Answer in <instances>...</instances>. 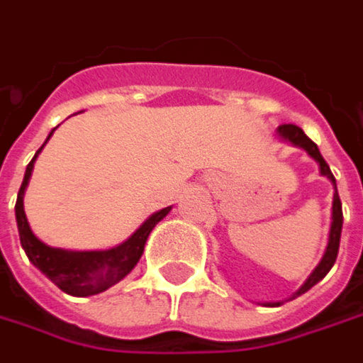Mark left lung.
Instances as JSON below:
<instances>
[{
	"label": "left lung",
	"instance_id": "left-lung-1",
	"mask_svg": "<svg viewBox=\"0 0 363 363\" xmlns=\"http://www.w3.org/2000/svg\"><path fill=\"white\" fill-rule=\"evenodd\" d=\"M278 135L282 138V140H289L291 144L294 146H298V148H303V150H307L308 156H313L317 162H319V168H321V174H325L329 181L333 182V186H335V195H333V221H331V231H329V244H327V250H325V256L323 260L319 262V266L313 270V274L308 276L307 282L301 286V291L296 292V296L298 294H303V292H307L308 289H313L319 280H323L325 274L333 268V264L337 260V252H339V240H341V225H343V211H341V201H339L337 195V184H335V177L331 174V168L329 164L325 162V158L321 156V152L317 148V144L308 138L298 125H294V123H282V125H278Z\"/></svg>",
	"mask_w": 363,
	"mask_h": 363
}]
</instances>
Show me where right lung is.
Returning a JSON list of instances; mask_svg holds the SVG:
<instances>
[{
    "label": "right lung",
    "mask_w": 363,
    "mask_h": 363,
    "mask_svg": "<svg viewBox=\"0 0 363 363\" xmlns=\"http://www.w3.org/2000/svg\"><path fill=\"white\" fill-rule=\"evenodd\" d=\"M50 135H52V132H50ZM50 135L46 138V142L50 140ZM44 144L40 146V150L34 154L32 162L26 168L24 181H22V186L18 191L16 221H18L20 244L24 247L28 260L32 262L46 278H50L62 292L72 294V296L99 294V292L107 291L109 286L118 284L121 278H125L134 270V266L144 252V245H146L150 231L160 219H164L168 215L170 207L160 209L152 217H148L134 235L118 247H111L105 252H67V250L50 247L44 242H40L38 238L32 233L24 213V191L28 186V181H30L32 168H34V160L42 152Z\"/></svg>",
    "instance_id": "right-lung-1"
}]
</instances>
